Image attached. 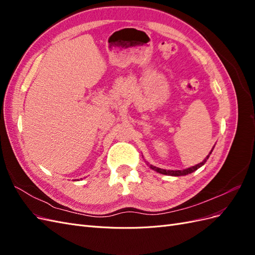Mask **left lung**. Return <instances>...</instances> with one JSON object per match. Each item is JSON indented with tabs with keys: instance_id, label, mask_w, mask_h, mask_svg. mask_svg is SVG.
Returning a JSON list of instances; mask_svg holds the SVG:
<instances>
[{
	"instance_id": "obj_1",
	"label": "left lung",
	"mask_w": 255,
	"mask_h": 255,
	"mask_svg": "<svg viewBox=\"0 0 255 255\" xmlns=\"http://www.w3.org/2000/svg\"><path fill=\"white\" fill-rule=\"evenodd\" d=\"M214 149V148H213ZM213 149L211 150V152H210V154H208V155L203 159V161H201V163H199V164H197V165H195V166H192V167H189V168H186V169H183V170H166V169H161V168H158V167H155V166H153V165H149V163H146V165H148L152 170H154V171H156L157 173H160V174H165V175H171V176H181V175H187V174H189V173H192L194 171H196L197 169H199L200 167H202L205 163H206V160L208 159V157H210V155L212 154V152H213Z\"/></svg>"
}]
</instances>
